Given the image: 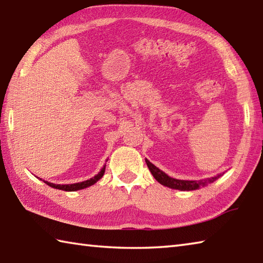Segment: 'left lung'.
<instances>
[{
  "label": "left lung",
  "mask_w": 263,
  "mask_h": 263,
  "mask_svg": "<svg viewBox=\"0 0 263 263\" xmlns=\"http://www.w3.org/2000/svg\"><path fill=\"white\" fill-rule=\"evenodd\" d=\"M146 163H147V166L149 168V171L152 172L153 177L155 178L157 181L163 184V186L168 187V188H172V189H178V190H195V189H198L200 186H205L206 183H211L215 181V180H218L222 174H218V176L212 177V178H209L206 180H204V181H195V180H178V179H174L168 177L167 174L164 173L163 171H161L158 167H156L154 165L153 163H151L146 159Z\"/></svg>",
  "instance_id": "8db88e82"
}]
</instances>
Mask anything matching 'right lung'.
<instances>
[{"mask_svg": "<svg viewBox=\"0 0 263 263\" xmlns=\"http://www.w3.org/2000/svg\"><path fill=\"white\" fill-rule=\"evenodd\" d=\"M105 167L106 165L101 168V171L95 176L93 178H91L89 180H86V181H82L79 183H71V184H55L52 182H48V181H44L48 186L55 188V189H60V190H65V192H76V190H80V189H84L86 187H90L92 184H95L98 180H100L104 176L105 173Z\"/></svg>", "mask_w": 263, "mask_h": 263, "instance_id": "right-lung-1", "label": "right lung"}]
</instances>
